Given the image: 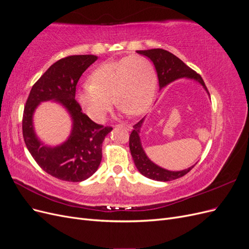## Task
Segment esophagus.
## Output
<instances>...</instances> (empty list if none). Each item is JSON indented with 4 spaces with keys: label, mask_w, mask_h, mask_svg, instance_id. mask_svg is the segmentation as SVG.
Wrapping results in <instances>:
<instances>
[{
    "label": "esophagus",
    "mask_w": 249,
    "mask_h": 249,
    "mask_svg": "<svg viewBox=\"0 0 249 249\" xmlns=\"http://www.w3.org/2000/svg\"><path fill=\"white\" fill-rule=\"evenodd\" d=\"M119 126H124V127H125V129L127 130V131H130V130H132V125L131 124H118Z\"/></svg>",
    "instance_id": "obj_1"
}]
</instances>
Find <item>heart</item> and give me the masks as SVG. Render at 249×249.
<instances>
[{"label": "heart", "mask_w": 249, "mask_h": 249, "mask_svg": "<svg viewBox=\"0 0 249 249\" xmlns=\"http://www.w3.org/2000/svg\"><path fill=\"white\" fill-rule=\"evenodd\" d=\"M89 81L77 90L76 100L97 124L106 120L113 105L111 96L120 111L136 116L148 108L157 86L154 65L140 55L102 63L90 74Z\"/></svg>", "instance_id": "heart-1"}]
</instances>
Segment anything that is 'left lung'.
I'll list each match as a JSON object with an SVG mask.
<instances>
[{
  "instance_id": "1",
  "label": "left lung",
  "mask_w": 249,
  "mask_h": 249,
  "mask_svg": "<svg viewBox=\"0 0 249 249\" xmlns=\"http://www.w3.org/2000/svg\"><path fill=\"white\" fill-rule=\"evenodd\" d=\"M137 53L140 55L147 57L148 59H150V61L154 63L158 80H159L160 89L167 86L173 81L182 78H187L198 82L209 94L208 89L205 85V82H203L199 74L195 72L193 70H191L189 66H187L179 58L171 54L170 52L165 51L163 49H152L137 51ZM144 119L145 117H143L139 123L133 125L134 129L130 135L129 143L131 155L139 172L142 176H144L150 179L161 180V182H168V180L177 179L178 178L184 177L186 173L189 172L195 166L196 163H195L193 166L184 170L170 171L158 166L157 164L149 160V158L146 156L144 149L142 147L141 139L139 136L141 126L143 123H144Z\"/></svg>"
}]
</instances>
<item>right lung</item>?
I'll use <instances>...</instances> for the list:
<instances>
[{
    "label": "right lung",
    "mask_w": 249,
    "mask_h": 249,
    "mask_svg": "<svg viewBox=\"0 0 249 249\" xmlns=\"http://www.w3.org/2000/svg\"><path fill=\"white\" fill-rule=\"evenodd\" d=\"M96 60L94 55H73L58 60L33 85L24 109L22 136L30 154L49 175L67 182H82L97 170L103 141L112 131V127L93 123L74 99L82 73ZM49 100L65 107L73 122L69 138L56 147L44 145L36 137L33 124L36 108Z\"/></svg>",
    "instance_id": "right-lung-1"
}]
</instances>
